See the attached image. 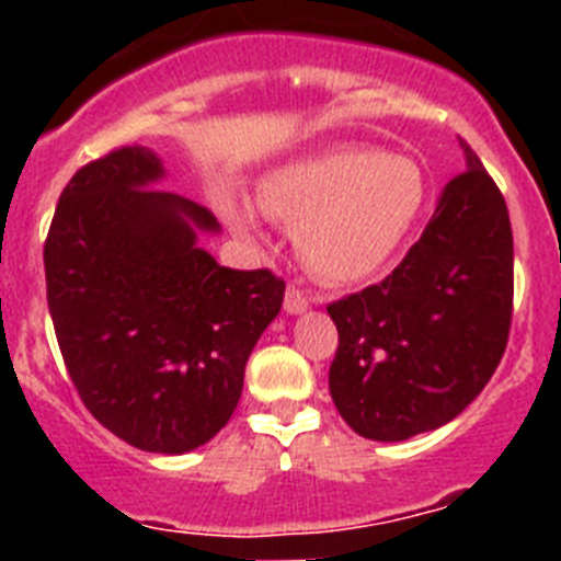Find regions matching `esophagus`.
<instances>
[{"instance_id": "obj_1", "label": "esophagus", "mask_w": 561, "mask_h": 561, "mask_svg": "<svg viewBox=\"0 0 561 561\" xmlns=\"http://www.w3.org/2000/svg\"><path fill=\"white\" fill-rule=\"evenodd\" d=\"M311 304H314V300H311L309 295H304L300 289H295V286H289V289H286V297H284L286 314H304Z\"/></svg>"}]
</instances>
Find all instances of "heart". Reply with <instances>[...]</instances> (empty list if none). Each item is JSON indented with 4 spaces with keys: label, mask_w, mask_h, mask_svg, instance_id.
Here are the masks:
<instances>
[{
    "label": "heart",
    "mask_w": 561,
    "mask_h": 561,
    "mask_svg": "<svg viewBox=\"0 0 561 561\" xmlns=\"http://www.w3.org/2000/svg\"><path fill=\"white\" fill-rule=\"evenodd\" d=\"M427 199L419 162L374 146H331L272 168L257 182L264 216L295 227V250L311 275L351 284L379 270L410 236ZM255 205L221 199V216L244 238H261Z\"/></svg>",
    "instance_id": "b5f03b06"
}]
</instances>
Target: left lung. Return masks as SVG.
Returning a JSON list of instances; mask_svg holds the SVG:
<instances>
[{
	"label": "left lung",
	"instance_id": "8db88e82",
	"mask_svg": "<svg viewBox=\"0 0 561 561\" xmlns=\"http://www.w3.org/2000/svg\"><path fill=\"white\" fill-rule=\"evenodd\" d=\"M466 171L381 284L329 306L340 348L329 390L351 430L408 440L463 413L503 359L514 238L503 193L460 140Z\"/></svg>",
	"mask_w": 561,
	"mask_h": 561
}]
</instances>
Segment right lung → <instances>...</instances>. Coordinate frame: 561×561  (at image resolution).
Here are the masks:
<instances>
[{"instance_id": "1", "label": "right lung", "mask_w": 561, "mask_h": 561, "mask_svg": "<svg viewBox=\"0 0 561 561\" xmlns=\"http://www.w3.org/2000/svg\"><path fill=\"white\" fill-rule=\"evenodd\" d=\"M162 160L131 146L89 162L44 244L47 306L69 379L103 427L185 455L230 421L255 342L284 304L266 270H227L210 210L160 191Z\"/></svg>"}]
</instances>
